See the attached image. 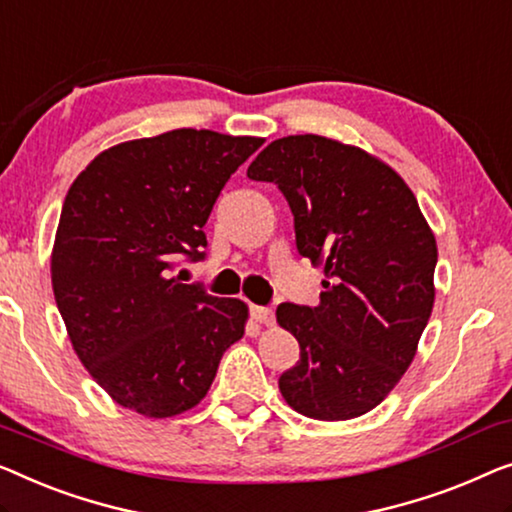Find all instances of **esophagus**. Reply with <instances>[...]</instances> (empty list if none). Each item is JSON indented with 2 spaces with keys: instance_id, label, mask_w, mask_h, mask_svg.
<instances>
[{
  "instance_id": "obj_1",
  "label": "esophagus",
  "mask_w": 512,
  "mask_h": 512,
  "mask_svg": "<svg viewBox=\"0 0 512 512\" xmlns=\"http://www.w3.org/2000/svg\"><path fill=\"white\" fill-rule=\"evenodd\" d=\"M251 316H254L256 323H263V325L274 323V311L270 307H251Z\"/></svg>"
}]
</instances>
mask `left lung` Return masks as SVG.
I'll list each match as a JSON object with an SVG mask.
<instances>
[{
    "instance_id": "obj_1",
    "label": "left lung",
    "mask_w": 512,
    "mask_h": 512,
    "mask_svg": "<svg viewBox=\"0 0 512 512\" xmlns=\"http://www.w3.org/2000/svg\"><path fill=\"white\" fill-rule=\"evenodd\" d=\"M247 177L277 184L300 256L325 272L316 307H277L300 344L298 365L279 376L281 395L307 418H358L416 355L434 307V233L395 170L339 140H272Z\"/></svg>"
}]
</instances>
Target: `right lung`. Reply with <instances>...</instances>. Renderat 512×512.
I'll use <instances>...</instances> for the list:
<instances>
[{"instance_id": "right-lung-1", "label": "right lung", "mask_w": 512, "mask_h": 512, "mask_svg": "<svg viewBox=\"0 0 512 512\" xmlns=\"http://www.w3.org/2000/svg\"><path fill=\"white\" fill-rule=\"evenodd\" d=\"M261 145L175 129L110 147L71 184L50 261L55 302L80 362L124 409H194L244 335L242 300L173 272L182 258L203 261L212 205Z\"/></svg>"}]
</instances>
